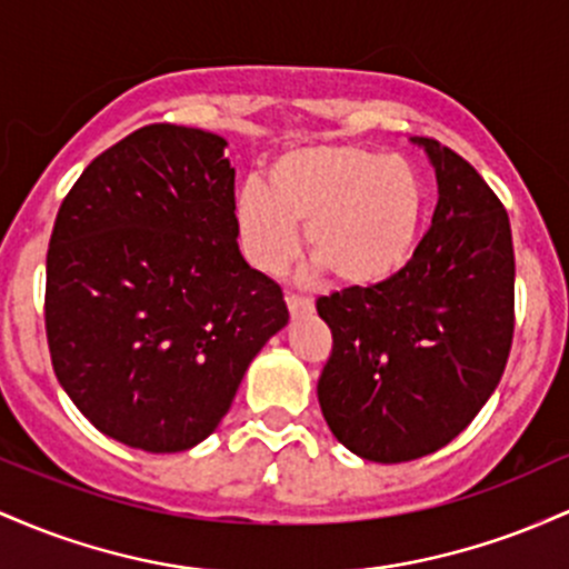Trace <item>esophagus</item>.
<instances>
[{
    "label": "esophagus",
    "instance_id": "esophagus-1",
    "mask_svg": "<svg viewBox=\"0 0 569 569\" xmlns=\"http://www.w3.org/2000/svg\"><path fill=\"white\" fill-rule=\"evenodd\" d=\"M287 309H290L292 317H303V315H311V311H315V301L292 292V296H287Z\"/></svg>",
    "mask_w": 569,
    "mask_h": 569
}]
</instances>
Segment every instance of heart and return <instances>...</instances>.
<instances>
[{
	"label": "heart",
	"instance_id": "heart-1",
	"mask_svg": "<svg viewBox=\"0 0 569 569\" xmlns=\"http://www.w3.org/2000/svg\"><path fill=\"white\" fill-rule=\"evenodd\" d=\"M268 188L241 184L233 201L241 250L279 273L301 250L338 282H387L413 254L425 220V184L398 156L357 144H303L273 158Z\"/></svg>",
	"mask_w": 569,
	"mask_h": 569
}]
</instances>
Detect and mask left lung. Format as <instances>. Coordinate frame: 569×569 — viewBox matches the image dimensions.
<instances>
[{"label": "left lung", "mask_w": 569, "mask_h": 569, "mask_svg": "<svg viewBox=\"0 0 569 569\" xmlns=\"http://www.w3.org/2000/svg\"><path fill=\"white\" fill-rule=\"evenodd\" d=\"M432 226L387 282L317 301L333 352L317 381L333 436L370 462L443 449L500 385L513 341V239L483 177L436 139Z\"/></svg>", "instance_id": "8db88e82"}]
</instances>
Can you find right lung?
<instances>
[{
  "instance_id": "obj_1",
  "label": "right lung",
  "mask_w": 569,
  "mask_h": 569,
  "mask_svg": "<svg viewBox=\"0 0 569 569\" xmlns=\"http://www.w3.org/2000/svg\"><path fill=\"white\" fill-rule=\"evenodd\" d=\"M226 139L152 123L88 163L56 214L44 333L96 430L171 455L212 436L284 328L282 287L241 258Z\"/></svg>"
}]
</instances>
